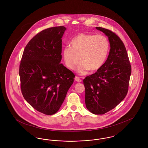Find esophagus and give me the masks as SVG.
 Returning a JSON list of instances; mask_svg holds the SVG:
<instances>
[{
    "mask_svg": "<svg viewBox=\"0 0 148 148\" xmlns=\"http://www.w3.org/2000/svg\"><path fill=\"white\" fill-rule=\"evenodd\" d=\"M75 80L76 82H78V83L82 82V80H81L79 77H75Z\"/></svg>",
    "mask_w": 148,
    "mask_h": 148,
    "instance_id": "obj_1",
    "label": "esophagus"
}]
</instances>
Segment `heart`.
I'll use <instances>...</instances> for the list:
<instances>
[{
    "label": "heart",
    "instance_id": "1",
    "mask_svg": "<svg viewBox=\"0 0 148 148\" xmlns=\"http://www.w3.org/2000/svg\"><path fill=\"white\" fill-rule=\"evenodd\" d=\"M109 50V42L104 35L80 33L72 38L70 47L63 50L64 61L66 66L74 70L80 61L78 72L86 74L99 70L106 62Z\"/></svg>",
    "mask_w": 148,
    "mask_h": 148
}]
</instances>
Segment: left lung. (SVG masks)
Wrapping results in <instances>:
<instances>
[{
  "mask_svg": "<svg viewBox=\"0 0 148 148\" xmlns=\"http://www.w3.org/2000/svg\"><path fill=\"white\" fill-rule=\"evenodd\" d=\"M96 29L108 37L110 49L102 67L83 80L85 102L90 112L104 114L126 97L132 68L127 50L119 37L110 30L101 27Z\"/></svg>",
  "mask_w": 148,
  "mask_h": 148,
  "instance_id": "1",
  "label": "left lung"
}]
</instances>
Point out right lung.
Returning <instances> with one entry per match:
<instances>
[{"instance_id": "1", "label": "right lung", "mask_w": 148, "mask_h": 148, "mask_svg": "<svg viewBox=\"0 0 148 148\" xmlns=\"http://www.w3.org/2000/svg\"><path fill=\"white\" fill-rule=\"evenodd\" d=\"M63 26L42 30L25 47L19 66L23 97L37 111L53 115L60 109L75 75L62 64Z\"/></svg>"}]
</instances>
